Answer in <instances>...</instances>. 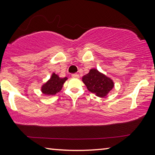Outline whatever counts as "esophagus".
<instances>
[{"label":"esophagus","mask_w":155,"mask_h":155,"mask_svg":"<svg viewBox=\"0 0 155 155\" xmlns=\"http://www.w3.org/2000/svg\"><path fill=\"white\" fill-rule=\"evenodd\" d=\"M72 78H79V75H78V74H72Z\"/></svg>","instance_id":"1"}]
</instances>
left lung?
Returning <instances> with one entry per match:
<instances>
[{
	"label": "left lung",
	"instance_id": "left-lung-1",
	"mask_svg": "<svg viewBox=\"0 0 155 155\" xmlns=\"http://www.w3.org/2000/svg\"><path fill=\"white\" fill-rule=\"evenodd\" d=\"M82 81L89 91L101 98L106 96L114 86L111 78L94 68L83 76Z\"/></svg>",
	"mask_w": 155,
	"mask_h": 155
}]
</instances>
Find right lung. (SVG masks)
Segmentation results:
<instances>
[{"mask_svg":"<svg viewBox=\"0 0 155 155\" xmlns=\"http://www.w3.org/2000/svg\"><path fill=\"white\" fill-rule=\"evenodd\" d=\"M67 79V77L60 78L55 73H52L51 78L41 86V92L48 96L54 95L61 91L63 85Z\"/></svg>","mask_w":155,"mask_h":155,"instance_id":"1","label":"right lung"}]
</instances>
